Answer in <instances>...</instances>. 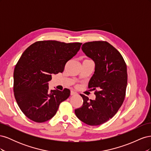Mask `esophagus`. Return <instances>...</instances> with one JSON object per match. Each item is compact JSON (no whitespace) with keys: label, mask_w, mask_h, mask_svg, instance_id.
Here are the masks:
<instances>
[{"label":"esophagus","mask_w":151,"mask_h":151,"mask_svg":"<svg viewBox=\"0 0 151 151\" xmlns=\"http://www.w3.org/2000/svg\"><path fill=\"white\" fill-rule=\"evenodd\" d=\"M76 94H77V93L75 92V91H70V95H71V96Z\"/></svg>","instance_id":"esophagus-1"}]
</instances>
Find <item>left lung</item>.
<instances>
[{
    "label": "left lung",
    "mask_w": 151,
    "mask_h": 151,
    "mask_svg": "<svg viewBox=\"0 0 151 151\" xmlns=\"http://www.w3.org/2000/svg\"><path fill=\"white\" fill-rule=\"evenodd\" d=\"M81 48L95 63V72L88 88L95 90L96 99H89L81 94L83 104L75 109V113L87 125H99L115 115L124 101L128 79L127 65L120 53L105 41L87 42Z\"/></svg>",
    "instance_id": "8db88e82"
}]
</instances>
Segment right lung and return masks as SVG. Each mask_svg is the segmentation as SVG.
<instances>
[{
  "label": "right lung",
  "mask_w": 151,
  "mask_h": 151,
  "mask_svg": "<svg viewBox=\"0 0 151 151\" xmlns=\"http://www.w3.org/2000/svg\"><path fill=\"white\" fill-rule=\"evenodd\" d=\"M82 43L38 41L22 54L14 70V94L22 112L37 123L55 115L70 91L48 89L52 76L63 72L66 63L75 56Z\"/></svg>",
  "instance_id": "obj_1"
}]
</instances>
